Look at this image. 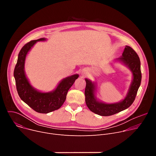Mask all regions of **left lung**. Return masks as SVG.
Returning a JSON list of instances; mask_svg holds the SVG:
<instances>
[{
    "instance_id": "8db88e82",
    "label": "left lung",
    "mask_w": 156,
    "mask_h": 156,
    "mask_svg": "<svg viewBox=\"0 0 156 156\" xmlns=\"http://www.w3.org/2000/svg\"><path fill=\"white\" fill-rule=\"evenodd\" d=\"M117 61L120 62L129 69L133 74V80L125 99L114 104H106L97 100L95 96L96 84L91 80L85 79L84 91L86 105L91 112L101 116H110L128 108L134 102L141 81V62L136 52L131 47L126 46L122 55Z\"/></svg>"
}]
</instances>
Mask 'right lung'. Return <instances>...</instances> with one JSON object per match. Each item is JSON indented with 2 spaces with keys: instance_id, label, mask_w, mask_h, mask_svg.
<instances>
[{
  "instance_id": "right-lung-1",
  "label": "right lung",
  "mask_w": 156,
  "mask_h": 156,
  "mask_svg": "<svg viewBox=\"0 0 156 156\" xmlns=\"http://www.w3.org/2000/svg\"><path fill=\"white\" fill-rule=\"evenodd\" d=\"M46 40L40 38L31 41L21 48L13 73L16 90L21 99L36 112L41 114H48L58 109L64 103L69 89L79 76L75 74L63 79L54 91L48 93L40 92L30 84L25 72L27 55L37 41Z\"/></svg>"
}]
</instances>
